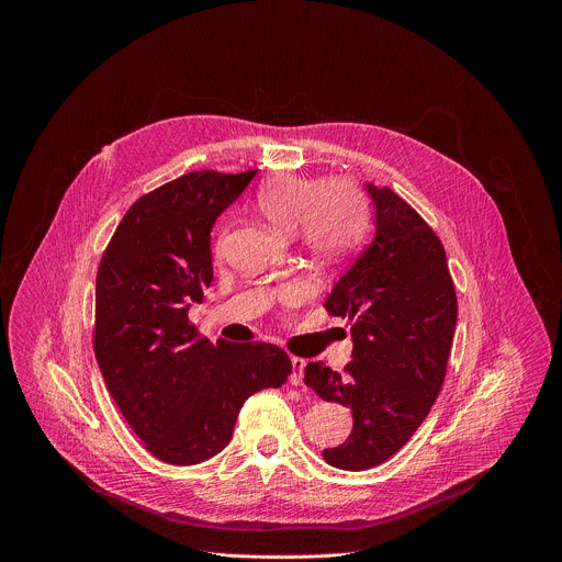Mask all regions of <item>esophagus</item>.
Wrapping results in <instances>:
<instances>
[{"label": "esophagus", "mask_w": 562, "mask_h": 562, "mask_svg": "<svg viewBox=\"0 0 562 562\" xmlns=\"http://www.w3.org/2000/svg\"><path fill=\"white\" fill-rule=\"evenodd\" d=\"M304 367H306V362L302 360V358H291V375H289V382L291 384H302V380H304Z\"/></svg>", "instance_id": "obj_1"}]
</instances>
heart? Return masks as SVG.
I'll return each mask as SVG.
<instances>
[{
	"label": "heart",
	"mask_w": 562,
	"mask_h": 562,
	"mask_svg": "<svg viewBox=\"0 0 562 562\" xmlns=\"http://www.w3.org/2000/svg\"><path fill=\"white\" fill-rule=\"evenodd\" d=\"M262 215L282 231L297 226L302 247L319 260L351 254L367 231L364 198L347 184H319L300 176H278L258 191ZM295 293L286 291L291 300Z\"/></svg>",
	"instance_id": "1"
}]
</instances>
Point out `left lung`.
<instances>
[{
	"instance_id": "8db88e82",
	"label": "left lung",
	"mask_w": 562,
	"mask_h": 562,
	"mask_svg": "<svg viewBox=\"0 0 562 562\" xmlns=\"http://www.w3.org/2000/svg\"><path fill=\"white\" fill-rule=\"evenodd\" d=\"M373 204V239L325 300L351 317L345 373L308 362L304 382L327 403L353 412L349 440L325 449L331 467L371 469L403 447L440 393L458 302L447 256L429 224L389 187L364 184Z\"/></svg>"
}]
</instances>
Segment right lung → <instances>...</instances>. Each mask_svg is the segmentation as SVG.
Masks as SVG:
<instances>
[{"instance_id":"1","label":"right lung","mask_w":562,"mask_h":562,"mask_svg":"<svg viewBox=\"0 0 562 562\" xmlns=\"http://www.w3.org/2000/svg\"><path fill=\"white\" fill-rule=\"evenodd\" d=\"M256 173L200 171L150 191L126 211L100 262V371L131 429L171 464L220 453L245 400L291 373L276 345H211L189 323L213 282V224Z\"/></svg>"}]
</instances>
